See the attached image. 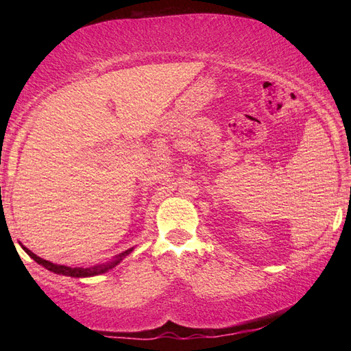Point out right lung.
I'll return each instance as SVG.
<instances>
[{
    "mask_svg": "<svg viewBox=\"0 0 351 351\" xmlns=\"http://www.w3.org/2000/svg\"><path fill=\"white\" fill-rule=\"evenodd\" d=\"M21 247L25 249V252L29 255V257L34 258L38 265L43 266V268H46L47 271L54 272V274L75 277V278H85V277H94V276L105 274V272H108L110 269L116 268V266L121 263V261L125 258L127 255L132 254L133 249H134V247H130V249H127V251H123L122 254H119V255H116V257H112L110 261H106V263H100V265H96V266H91V268H71V266L56 265V263H52V261H47V260L40 258L38 255H35L32 251H29L26 246L21 245Z\"/></svg>",
    "mask_w": 351,
    "mask_h": 351,
    "instance_id": "right-lung-1",
    "label": "right lung"
}]
</instances>
